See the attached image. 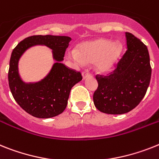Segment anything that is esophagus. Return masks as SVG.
<instances>
[{"label":"esophagus","instance_id":"34e87169","mask_svg":"<svg viewBox=\"0 0 159 159\" xmlns=\"http://www.w3.org/2000/svg\"><path fill=\"white\" fill-rule=\"evenodd\" d=\"M91 77V74L88 73L87 71H85L82 73V77H83V80L86 79L87 77Z\"/></svg>","mask_w":159,"mask_h":159}]
</instances>
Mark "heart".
Wrapping results in <instances>:
<instances>
[{
  "label": "heart",
  "instance_id": "obj_1",
  "mask_svg": "<svg viewBox=\"0 0 159 159\" xmlns=\"http://www.w3.org/2000/svg\"><path fill=\"white\" fill-rule=\"evenodd\" d=\"M121 52L120 43L106 39H97L80 44L77 50H69L67 57L77 65L94 64L96 72L107 73L114 68Z\"/></svg>",
  "mask_w": 159,
  "mask_h": 159
}]
</instances>
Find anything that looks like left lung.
Returning a JSON list of instances; mask_svg holds the SVG:
<instances>
[{"label":"left lung","mask_w":159,"mask_h":159,"mask_svg":"<svg viewBox=\"0 0 159 159\" xmlns=\"http://www.w3.org/2000/svg\"><path fill=\"white\" fill-rule=\"evenodd\" d=\"M127 51L108 76H96L98 86L93 99L98 111L111 115L125 114L139 104L151 77L147 47L131 33H125Z\"/></svg>","instance_id":"obj_1"}]
</instances>
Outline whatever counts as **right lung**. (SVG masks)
<instances>
[{
  "instance_id": "right-lung-1",
  "label": "right lung",
  "mask_w": 159,
  "mask_h": 159,
  "mask_svg": "<svg viewBox=\"0 0 159 159\" xmlns=\"http://www.w3.org/2000/svg\"><path fill=\"white\" fill-rule=\"evenodd\" d=\"M71 39L61 35H33L24 39L12 52L8 73L9 89L18 104L33 116L47 119L61 114L67 107L72 87L82 81L80 72L61 63ZM36 45H43L52 50L56 63L42 80L26 84L19 75L18 62L27 49Z\"/></svg>"
}]
</instances>
